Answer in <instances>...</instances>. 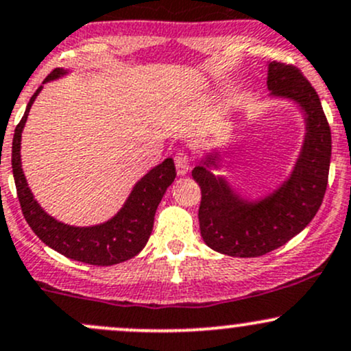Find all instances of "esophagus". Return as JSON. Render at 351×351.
<instances>
[{"label":"esophagus","instance_id":"obj_1","mask_svg":"<svg viewBox=\"0 0 351 351\" xmlns=\"http://www.w3.org/2000/svg\"><path fill=\"white\" fill-rule=\"evenodd\" d=\"M175 167H176V173H178V175H186L188 169H190V167H191V156L188 155L186 152L176 153Z\"/></svg>","mask_w":351,"mask_h":351}]
</instances>
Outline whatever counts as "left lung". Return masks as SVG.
I'll return each mask as SVG.
<instances>
[{
	"mask_svg": "<svg viewBox=\"0 0 351 351\" xmlns=\"http://www.w3.org/2000/svg\"><path fill=\"white\" fill-rule=\"evenodd\" d=\"M267 84L273 96L293 99L306 114L305 143L290 180L252 203L206 168L217 165L213 158L191 171L202 188L198 218L203 240L228 256H261L291 240L317 215L328 184L332 133L315 88L298 68L280 61L268 64Z\"/></svg>",
	"mask_w": 351,
	"mask_h": 351,
	"instance_id": "1",
	"label": "left lung"
}]
</instances>
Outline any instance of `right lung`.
Returning a JSON list of instances; mask_svg holds the SVG:
<instances>
[{
    "label": "right lung",
    "mask_w": 351,
    "mask_h": 351,
    "mask_svg": "<svg viewBox=\"0 0 351 351\" xmlns=\"http://www.w3.org/2000/svg\"><path fill=\"white\" fill-rule=\"evenodd\" d=\"M61 75H64L63 69H53L46 76L45 83ZM41 88L43 86L38 88L36 93L32 96L21 121L14 130L13 149H11L14 184H16L18 199L25 219L43 243L71 260L98 265V267H110V265L130 260L145 248L152 234L156 208L167 188L176 176L175 163L171 158H167L163 163L146 173L143 178L134 184L125 206L103 225L78 228V226H69L56 221L55 218L45 213L43 208L33 198L32 190L28 188L25 175H23L21 156H19L21 132L25 128L29 108Z\"/></svg>",
    "instance_id": "obj_1"
}]
</instances>
